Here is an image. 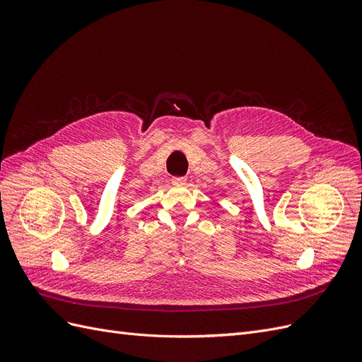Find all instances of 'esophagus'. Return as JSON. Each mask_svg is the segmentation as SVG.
Returning a JSON list of instances; mask_svg holds the SVG:
<instances>
[{"label":"esophagus","mask_w":362,"mask_h":362,"mask_svg":"<svg viewBox=\"0 0 362 362\" xmlns=\"http://www.w3.org/2000/svg\"><path fill=\"white\" fill-rule=\"evenodd\" d=\"M172 184L177 185V187H180V185H185V178H173Z\"/></svg>","instance_id":"obj_1"}]
</instances>
